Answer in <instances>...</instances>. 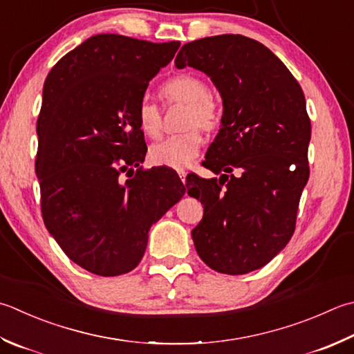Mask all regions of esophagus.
<instances>
[{"mask_svg": "<svg viewBox=\"0 0 354 354\" xmlns=\"http://www.w3.org/2000/svg\"><path fill=\"white\" fill-rule=\"evenodd\" d=\"M178 175H179V178H181V181L184 183L185 176H187V171L184 169H178Z\"/></svg>", "mask_w": 354, "mask_h": 354, "instance_id": "esophagus-1", "label": "esophagus"}]
</instances>
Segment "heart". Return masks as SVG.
I'll list each match as a JSON object with an SVG mask.
<instances>
[{
	"instance_id": "b5f03b06",
	"label": "heart",
	"mask_w": 354,
	"mask_h": 354,
	"mask_svg": "<svg viewBox=\"0 0 354 354\" xmlns=\"http://www.w3.org/2000/svg\"><path fill=\"white\" fill-rule=\"evenodd\" d=\"M161 93L169 104H185L181 121L184 130L151 145L149 156L150 161L156 165L183 169L199 153L203 135L198 129L213 131L219 126V106L209 95L207 82L190 73L173 76L162 86ZM138 122L144 133L150 138H158L161 133L162 109L149 96H144L138 106Z\"/></svg>"
}]
</instances>
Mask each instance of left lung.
Wrapping results in <instances>:
<instances>
[{
  "instance_id": "1",
  "label": "left lung",
  "mask_w": 354,
  "mask_h": 354,
  "mask_svg": "<svg viewBox=\"0 0 354 354\" xmlns=\"http://www.w3.org/2000/svg\"><path fill=\"white\" fill-rule=\"evenodd\" d=\"M175 64L209 75L224 104L223 127L203 161L219 178H185L187 193L204 204L192 230L195 248L214 272L245 274L295 233L310 176L306 96L272 50L242 35L187 43Z\"/></svg>"
}]
</instances>
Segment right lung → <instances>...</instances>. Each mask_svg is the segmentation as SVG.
Returning <instances> with one entry per match:
<instances>
[{"mask_svg":"<svg viewBox=\"0 0 354 354\" xmlns=\"http://www.w3.org/2000/svg\"><path fill=\"white\" fill-rule=\"evenodd\" d=\"M179 46L95 35L46 78L35 159L41 213L68 259L93 274L131 272L151 224L185 193L173 169H142L147 145L138 122L150 80Z\"/></svg>","mask_w":354,"mask_h":354,"instance_id":"obj_1","label":"right lung"}]
</instances>
